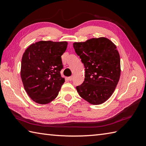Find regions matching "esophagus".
<instances>
[{
  "mask_svg": "<svg viewBox=\"0 0 146 146\" xmlns=\"http://www.w3.org/2000/svg\"><path fill=\"white\" fill-rule=\"evenodd\" d=\"M68 80H69V81H71V80H73V76H70V77H68Z\"/></svg>",
  "mask_w": 146,
  "mask_h": 146,
  "instance_id": "1",
  "label": "esophagus"
}]
</instances>
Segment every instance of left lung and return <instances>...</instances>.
I'll return each mask as SVG.
<instances>
[{
    "label": "left lung",
    "instance_id": "left-lung-1",
    "mask_svg": "<svg viewBox=\"0 0 146 146\" xmlns=\"http://www.w3.org/2000/svg\"><path fill=\"white\" fill-rule=\"evenodd\" d=\"M73 48L85 70V80L76 86L80 96L89 103H104L115 89L120 76V59L117 47L105 38L74 42Z\"/></svg>",
    "mask_w": 146,
    "mask_h": 146
}]
</instances>
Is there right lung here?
Segmentation results:
<instances>
[{
    "label": "right lung",
    "mask_w": 146,
    "mask_h": 146,
    "mask_svg": "<svg viewBox=\"0 0 146 146\" xmlns=\"http://www.w3.org/2000/svg\"><path fill=\"white\" fill-rule=\"evenodd\" d=\"M68 42L39 41L30 45L23 54L21 76L24 89L32 100L46 104L58 95L64 79L61 56Z\"/></svg>",
    "instance_id": "add662e5"
}]
</instances>
